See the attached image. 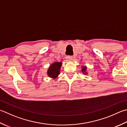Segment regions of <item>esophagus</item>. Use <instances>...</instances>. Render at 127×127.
Instances as JSON below:
<instances>
[{
    "label": "esophagus",
    "mask_w": 127,
    "mask_h": 127,
    "mask_svg": "<svg viewBox=\"0 0 127 127\" xmlns=\"http://www.w3.org/2000/svg\"><path fill=\"white\" fill-rule=\"evenodd\" d=\"M73 59V56H67L66 57V59L67 61H71Z\"/></svg>",
    "instance_id": "1"
}]
</instances>
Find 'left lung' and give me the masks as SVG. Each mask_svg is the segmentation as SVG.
Masks as SVG:
<instances>
[{
    "mask_svg": "<svg viewBox=\"0 0 127 127\" xmlns=\"http://www.w3.org/2000/svg\"><path fill=\"white\" fill-rule=\"evenodd\" d=\"M81 72L83 73L84 75H88V72L87 69V66L85 65H83L81 67Z\"/></svg>",
    "mask_w": 127,
    "mask_h": 127,
    "instance_id": "obj_1",
    "label": "left lung"
}]
</instances>
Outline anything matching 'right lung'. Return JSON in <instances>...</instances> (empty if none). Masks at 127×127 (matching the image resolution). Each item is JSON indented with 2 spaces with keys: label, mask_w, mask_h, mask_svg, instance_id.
Segmentation results:
<instances>
[{
  "label": "right lung",
  "mask_w": 127,
  "mask_h": 127,
  "mask_svg": "<svg viewBox=\"0 0 127 127\" xmlns=\"http://www.w3.org/2000/svg\"><path fill=\"white\" fill-rule=\"evenodd\" d=\"M62 65V63L61 62H54L49 65L47 71V75L52 79L57 78L60 74V70Z\"/></svg>",
  "instance_id": "right-lung-1"
}]
</instances>
